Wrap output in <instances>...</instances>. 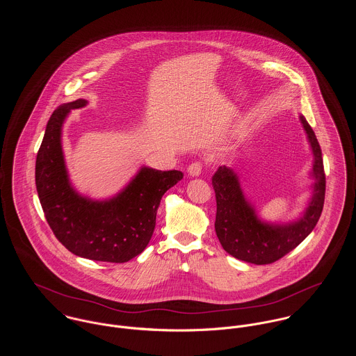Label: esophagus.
Instances as JSON below:
<instances>
[{
  "label": "esophagus",
  "mask_w": 356,
  "mask_h": 356,
  "mask_svg": "<svg viewBox=\"0 0 356 356\" xmlns=\"http://www.w3.org/2000/svg\"><path fill=\"white\" fill-rule=\"evenodd\" d=\"M204 163L202 160H196V161H193L189 167H188V172H189V175H192V177H199L200 174H202V171H203Z\"/></svg>",
  "instance_id": "obj_1"
}]
</instances>
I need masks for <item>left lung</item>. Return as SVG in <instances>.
<instances>
[{"mask_svg": "<svg viewBox=\"0 0 356 356\" xmlns=\"http://www.w3.org/2000/svg\"><path fill=\"white\" fill-rule=\"evenodd\" d=\"M308 141L314 153V195L305 215L291 225H270L257 219L254 208L245 200L237 175L227 167H219L212 175L216 197L215 232L227 254L236 259L270 264L295 250L312 232L325 203L326 178L322 151L311 126L302 116Z\"/></svg>", "mask_w": 356, "mask_h": 356, "instance_id": "left-lung-1", "label": "left lung"}]
</instances>
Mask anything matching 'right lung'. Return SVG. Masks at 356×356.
I'll return each mask as SVG.
<instances>
[{"mask_svg": "<svg viewBox=\"0 0 356 356\" xmlns=\"http://www.w3.org/2000/svg\"><path fill=\"white\" fill-rule=\"evenodd\" d=\"M86 104L79 99L53 111L35 161L37 192L53 234L70 252L90 260L124 263L149 244L160 200L184 174L144 167L122 193L108 202L79 196L68 182L60 136L70 109Z\"/></svg>", "mask_w": 356, "mask_h": 356, "instance_id": "1", "label": "right lung"}]
</instances>
